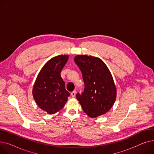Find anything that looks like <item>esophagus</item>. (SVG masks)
Segmentation results:
<instances>
[{
	"label": "esophagus",
	"mask_w": 154,
	"mask_h": 154,
	"mask_svg": "<svg viewBox=\"0 0 154 154\" xmlns=\"http://www.w3.org/2000/svg\"><path fill=\"white\" fill-rule=\"evenodd\" d=\"M75 94H76V91H73L71 92V96L72 97H74L75 96Z\"/></svg>",
	"instance_id": "esophagus-1"
}]
</instances>
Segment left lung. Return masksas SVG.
I'll use <instances>...</instances> for the list:
<instances>
[{"mask_svg":"<svg viewBox=\"0 0 154 154\" xmlns=\"http://www.w3.org/2000/svg\"><path fill=\"white\" fill-rule=\"evenodd\" d=\"M74 61L82 74L85 84L82 95L76 97L85 114L91 118L105 114L114 106L117 88L106 64L100 59L77 55Z\"/></svg>","mask_w":154,"mask_h":154,"instance_id":"left-lung-1","label":"left lung"}]
</instances>
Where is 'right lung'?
Instances as JSON below:
<instances>
[{"mask_svg": "<svg viewBox=\"0 0 154 154\" xmlns=\"http://www.w3.org/2000/svg\"><path fill=\"white\" fill-rule=\"evenodd\" d=\"M68 59V55H60L47 61L39 72L34 84L33 97L37 106L48 114L60 110L70 95L60 75Z\"/></svg>", "mask_w": 154, "mask_h": 154, "instance_id": "obj_1", "label": "right lung"}]
</instances>
